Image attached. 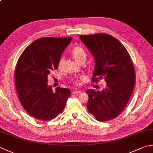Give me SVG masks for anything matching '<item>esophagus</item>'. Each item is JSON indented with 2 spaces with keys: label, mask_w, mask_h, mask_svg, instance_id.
<instances>
[{
  "label": "esophagus",
  "mask_w": 153,
  "mask_h": 153,
  "mask_svg": "<svg viewBox=\"0 0 153 153\" xmlns=\"http://www.w3.org/2000/svg\"><path fill=\"white\" fill-rule=\"evenodd\" d=\"M81 93H82V92L80 91H73V92H72V93H73V94H79Z\"/></svg>",
  "instance_id": "obj_1"
}]
</instances>
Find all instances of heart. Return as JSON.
<instances>
[{"instance_id": "heart-1", "label": "heart", "mask_w": 153, "mask_h": 153, "mask_svg": "<svg viewBox=\"0 0 153 153\" xmlns=\"http://www.w3.org/2000/svg\"><path fill=\"white\" fill-rule=\"evenodd\" d=\"M71 54L73 58L74 59V60H75L78 62H79L80 60H81L82 59H86V55H87V54H86V51L84 49V48H82L81 47H79V46L73 48V49L71 51ZM63 60H64V58H63L62 56H61L59 60V67H60L62 66ZM72 82H73V85L76 86H79L80 84L79 80L77 79H72Z\"/></svg>"}]
</instances>
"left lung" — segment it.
<instances>
[{
    "instance_id": "obj_1",
    "label": "left lung",
    "mask_w": 153,
    "mask_h": 153,
    "mask_svg": "<svg viewBox=\"0 0 153 153\" xmlns=\"http://www.w3.org/2000/svg\"><path fill=\"white\" fill-rule=\"evenodd\" d=\"M95 59L92 82L102 78L106 85L102 91L88 90V110L100 122L117 117L130 99L135 84V71L130 54L121 42L110 34L80 35Z\"/></svg>"
}]
</instances>
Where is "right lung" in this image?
I'll return each instance as SVG.
<instances>
[{
    "label": "right lung",
    "mask_w": 153,
    "mask_h": 153,
    "mask_svg": "<svg viewBox=\"0 0 153 153\" xmlns=\"http://www.w3.org/2000/svg\"><path fill=\"white\" fill-rule=\"evenodd\" d=\"M72 39L43 37L29 45L17 61L14 78L19 99L23 108L36 119L50 120L61 112L71 95L68 88L47 85L48 76L58 68L63 51Z\"/></svg>",
    "instance_id": "add662e5"
}]
</instances>
